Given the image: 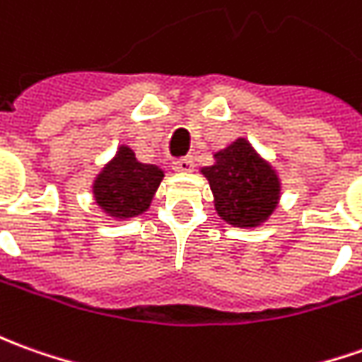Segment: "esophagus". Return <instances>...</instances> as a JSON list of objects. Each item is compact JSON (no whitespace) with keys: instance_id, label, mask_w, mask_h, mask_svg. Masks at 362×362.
<instances>
[{"instance_id":"esophagus-1","label":"esophagus","mask_w":362,"mask_h":362,"mask_svg":"<svg viewBox=\"0 0 362 362\" xmlns=\"http://www.w3.org/2000/svg\"><path fill=\"white\" fill-rule=\"evenodd\" d=\"M172 170L174 172H192L194 170V162H192V158H178V160H174L172 162Z\"/></svg>"}]
</instances>
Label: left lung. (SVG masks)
Wrapping results in <instances>:
<instances>
[{"instance_id":"obj_1","label":"left lung","mask_w":362,"mask_h":362,"mask_svg":"<svg viewBox=\"0 0 362 362\" xmlns=\"http://www.w3.org/2000/svg\"><path fill=\"white\" fill-rule=\"evenodd\" d=\"M212 156V166H202L200 172L210 184L220 220L242 230L264 226L281 200V178L274 164L243 136Z\"/></svg>"}]
</instances>
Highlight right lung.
Here are the masks:
<instances>
[{
	"instance_id": "add662e5",
	"label": "right lung",
	"mask_w": 362,
	"mask_h": 362,
	"mask_svg": "<svg viewBox=\"0 0 362 362\" xmlns=\"http://www.w3.org/2000/svg\"><path fill=\"white\" fill-rule=\"evenodd\" d=\"M162 178L160 166L140 162L134 150L120 144L93 180V200L105 216L127 222L148 210Z\"/></svg>"
}]
</instances>
